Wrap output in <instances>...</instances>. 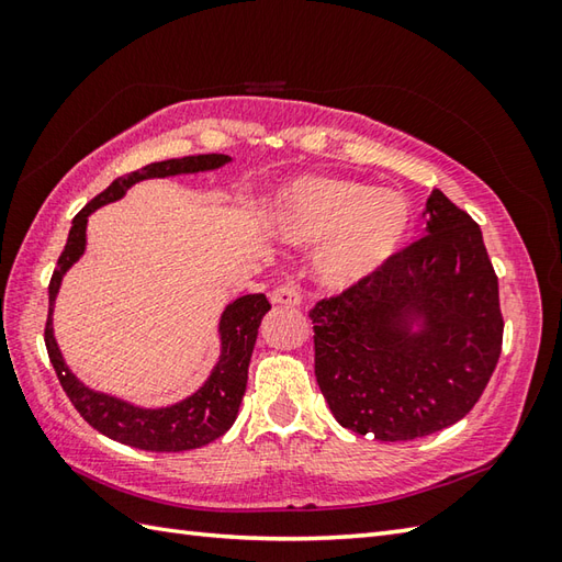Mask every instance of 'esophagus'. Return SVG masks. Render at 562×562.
<instances>
[{"label": "esophagus", "instance_id": "esophagus-1", "mask_svg": "<svg viewBox=\"0 0 562 562\" xmlns=\"http://www.w3.org/2000/svg\"><path fill=\"white\" fill-rule=\"evenodd\" d=\"M270 300L272 304H280V306H300L302 292L294 282H288V284H280V288L270 294Z\"/></svg>", "mask_w": 562, "mask_h": 562}]
</instances>
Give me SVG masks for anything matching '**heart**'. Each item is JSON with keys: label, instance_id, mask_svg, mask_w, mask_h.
Here are the masks:
<instances>
[{"label": "heart", "instance_id": "heart-1", "mask_svg": "<svg viewBox=\"0 0 562 562\" xmlns=\"http://www.w3.org/2000/svg\"><path fill=\"white\" fill-rule=\"evenodd\" d=\"M411 205L396 190L350 178H302L278 200L274 229L294 246L314 248L316 278L348 290L381 270L411 232Z\"/></svg>", "mask_w": 562, "mask_h": 562}]
</instances>
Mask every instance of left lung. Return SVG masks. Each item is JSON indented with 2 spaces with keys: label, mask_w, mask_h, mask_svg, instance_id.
<instances>
[{
  "label": "left lung",
  "mask_w": 562,
  "mask_h": 562,
  "mask_svg": "<svg viewBox=\"0 0 562 562\" xmlns=\"http://www.w3.org/2000/svg\"><path fill=\"white\" fill-rule=\"evenodd\" d=\"M423 214V238L308 312L316 381L330 413L379 441L459 423L503 350L497 274L481 226L441 190Z\"/></svg>",
  "instance_id": "obj_1"
}]
</instances>
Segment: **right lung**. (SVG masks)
Segmentation results:
<instances>
[{"label":"right lung","instance_id":"add662e5","mask_svg":"<svg viewBox=\"0 0 562 562\" xmlns=\"http://www.w3.org/2000/svg\"><path fill=\"white\" fill-rule=\"evenodd\" d=\"M226 154H198V157L183 159H166L154 161L145 169L125 173L93 198L89 205H83L79 214L71 220V229L63 256L57 258V268L50 278V308H47L45 324V348L47 357L55 367V374L63 384L67 398L79 411V415L101 435L111 437L121 445H130L145 451H188L205 447L210 441L222 437L229 429L238 415V405L246 393L248 364L254 355V345L258 338V326L262 316L270 312V302L266 294H246L238 296L224 308L220 318V340L222 355L220 362L214 364L210 379L202 384L193 396L178 401L166 408H139L127 401H121L109 393H99L69 372L63 360V352L57 348L53 336V306L55 296L63 284L65 272L81 258L87 248V222L93 210L109 202L121 200L127 188L145 181V178H166L178 173H198L212 171L220 166L229 164Z\"/></svg>","mask_w":562,"mask_h":562}]
</instances>
